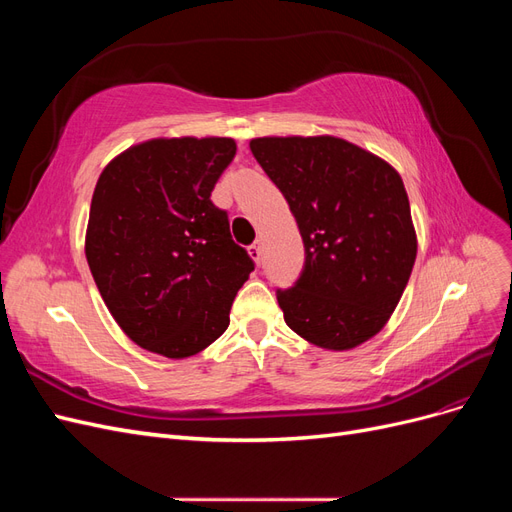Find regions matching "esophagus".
<instances>
[{"label":"esophagus","instance_id":"1","mask_svg":"<svg viewBox=\"0 0 512 512\" xmlns=\"http://www.w3.org/2000/svg\"><path fill=\"white\" fill-rule=\"evenodd\" d=\"M247 250H250V256L254 258V262L258 265L260 258H262V243H260V241H254L250 247H247Z\"/></svg>","mask_w":512,"mask_h":512}]
</instances>
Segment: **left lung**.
I'll list each match as a JSON object with an SVG mask.
<instances>
[{
  "label": "left lung",
  "mask_w": 512,
  "mask_h": 512,
  "mask_svg": "<svg viewBox=\"0 0 512 512\" xmlns=\"http://www.w3.org/2000/svg\"><path fill=\"white\" fill-rule=\"evenodd\" d=\"M250 149L303 237L299 280L277 290L286 324L327 350L367 342L395 312L416 260L404 181L391 164L335 136H265Z\"/></svg>",
  "instance_id": "8db88e82"
}]
</instances>
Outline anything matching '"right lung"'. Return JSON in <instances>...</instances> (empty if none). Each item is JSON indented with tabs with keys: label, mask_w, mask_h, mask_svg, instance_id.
<instances>
[{
	"label": "right lung",
	"mask_w": 512,
	"mask_h": 512,
	"mask_svg": "<svg viewBox=\"0 0 512 512\" xmlns=\"http://www.w3.org/2000/svg\"><path fill=\"white\" fill-rule=\"evenodd\" d=\"M232 138H153L108 162L91 198L85 256L134 344L185 359L228 329L254 260L230 237L211 192Z\"/></svg>",
	"instance_id": "obj_1"
}]
</instances>
